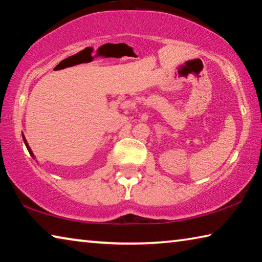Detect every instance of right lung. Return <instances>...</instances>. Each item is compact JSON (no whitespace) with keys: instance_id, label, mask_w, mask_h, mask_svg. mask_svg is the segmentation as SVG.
<instances>
[{"instance_id":"obj_1","label":"right lung","mask_w":262,"mask_h":262,"mask_svg":"<svg viewBox=\"0 0 262 262\" xmlns=\"http://www.w3.org/2000/svg\"><path fill=\"white\" fill-rule=\"evenodd\" d=\"M23 141H24V143H25V145H26V148H28V150H29V152H30V155L31 156H32L34 159H35V157H34V155H33V151L32 150H31V148H30V145H29V143H28V141H26V139H25V136H24V134H23Z\"/></svg>"}]
</instances>
